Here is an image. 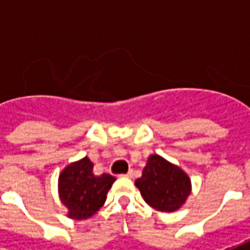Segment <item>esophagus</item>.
<instances>
[{
    "label": "esophagus",
    "instance_id": "34e87169",
    "mask_svg": "<svg viewBox=\"0 0 250 250\" xmlns=\"http://www.w3.org/2000/svg\"><path fill=\"white\" fill-rule=\"evenodd\" d=\"M123 177H125V178H132V177H134V171H132V170H130L128 173L123 174Z\"/></svg>",
    "mask_w": 250,
    "mask_h": 250
}]
</instances>
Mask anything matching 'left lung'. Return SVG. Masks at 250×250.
<instances>
[{"label":"left lung","instance_id":"1","mask_svg":"<svg viewBox=\"0 0 250 250\" xmlns=\"http://www.w3.org/2000/svg\"><path fill=\"white\" fill-rule=\"evenodd\" d=\"M143 199L159 211L179 209L190 194V179L184 170L159 155L148 158L141 178L135 181Z\"/></svg>","mask_w":250,"mask_h":250}]
</instances>
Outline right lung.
<instances>
[{"mask_svg":"<svg viewBox=\"0 0 250 250\" xmlns=\"http://www.w3.org/2000/svg\"><path fill=\"white\" fill-rule=\"evenodd\" d=\"M114 182L115 177L109 174L95 175L87 157L66 166L59 177V194L68 209V217L73 220L92 217L104 205Z\"/></svg>","mask_w":250,"mask_h":250,"instance_id":"obj_1","label":"right lung"}]
</instances>
